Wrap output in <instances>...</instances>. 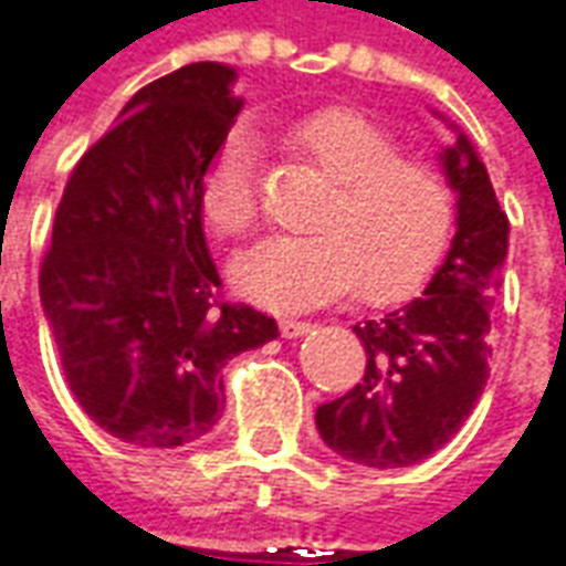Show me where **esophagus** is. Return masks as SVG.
<instances>
[{
    "label": "esophagus",
    "mask_w": 566,
    "mask_h": 566,
    "mask_svg": "<svg viewBox=\"0 0 566 566\" xmlns=\"http://www.w3.org/2000/svg\"><path fill=\"white\" fill-rule=\"evenodd\" d=\"M279 331H282L284 339H296V336H303V333L312 331V324L300 318H282L279 321Z\"/></svg>",
    "instance_id": "obj_1"
}]
</instances>
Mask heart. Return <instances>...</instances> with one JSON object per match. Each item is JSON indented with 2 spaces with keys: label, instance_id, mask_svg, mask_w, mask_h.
Instances as JSON below:
<instances>
[{
  "label": "heart",
  "instance_id": "heart-1",
  "mask_svg": "<svg viewBox=\"0 0 566 566\" xmlns=\"http://www.w3.org/2000/svg\"><path fill=\"white\" fill-rule=\"evenodd\" d=\"M333 190L303 239H275L233 263L239 294L275 312L312 308L352 291L369 303L403 300L433 275L454 233L449 178L403 157L394 133L352 108H318L287 129ZM202 211L221 235L258 223V142L227 136L202 178Z\"/></svg>",
  "mask_w": 566,
  "mask_h": 566
}]
</instances>
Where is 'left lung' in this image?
<instances>
[{
    "label": "left lung",
    "mask_w": 566,
    "mask_h": 566,
    "mask_svg": "<svg viewBox=\"0 0 566 566\" xmlns=\"http://www.w3.org/2000/svg\"><path fill=\"white\" fill-rule=\"evenodd\" d=\"M439 166L458 193V233L424 294L376 321L355 324L367 348L364 379L318 406L321 439L345 461L394 470L442 449L473 412L488 381L491 306L510 248L485 163L454 129Z\"/></svg>",
    "instance_id": "1"
}]
</instances>
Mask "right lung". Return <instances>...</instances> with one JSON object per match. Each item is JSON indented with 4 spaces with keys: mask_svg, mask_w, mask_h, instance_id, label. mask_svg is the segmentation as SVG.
I'll use <instances>...</instances> for the list:
<instances>
[{
    "mask_svg": "<svg viewBox=\"0 0 566 566\" xmlns=\"http://www.w3.org/2000/svg\"><path fill=\"white\" fill-rule=\"evenodd\" d=\"M235 69L190 63L142 87L72 169L39 272L78 406L120 442L178 449L223 412L227 360L279 336L223 303L202 178L242 99Z\"/></svg>",
    "mask_w": 566,
    "mask_h": 566,
    "instance_id": "add662e5",
    "label": "right lung"
}]
</instances>
